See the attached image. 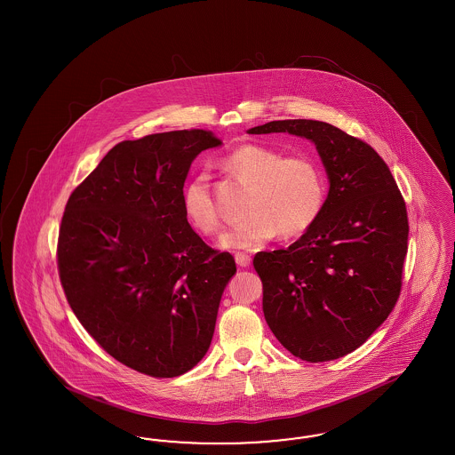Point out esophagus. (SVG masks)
<instances>
[{
  "label": "esophagus",
  "mask_w": 455,
  "mask_h": 455,
  "mask_svg": "<svg viewBox=\"0 0 455 455\" xmlns=\"http://www.w3.org/2000/svg\"><path fill=\"white\" fill-rule=\"evenodd\" d=\"M235 262H236V265H240V267H248L250 262H251V259H250V255H248V253L236 251V253H235Z\"/></svg>",
  "instance_id": "34e87169"
}]
</instances>
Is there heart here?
Instances as JSON below:
<instances>
[{"label":"heart","mask_w":455,"mask_h":455,"mask_svg":"<svg viewBox=\"0 0 455 455\" xmlns=\"http://www.w3.org/2000/svg\"><path fill=\"white\" fill-rule=\"evenodd\" d=\"M221 166L251 187L247 219L221 236L227 248H257L276 234L293 238L308 232L327 202V179L310 155H283L275 148L245 143L225 155ZM187 220L200 234L220 230V212L205 173L187 181L181 192Z\"/></svg>","instance_id":"heart-1"}]
</instances>
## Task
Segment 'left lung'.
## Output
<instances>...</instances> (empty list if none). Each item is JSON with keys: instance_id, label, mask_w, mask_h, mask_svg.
<instances>
[{"instance_id": "left-lung-1", "label": "left lung", "mask_w": 455, "mask_h": 455, "mask_svg": "<svg viewBox=\"0 0 455 455\" xmlns=\"http://www.w3.org/2000/svg\"><path fill=\"white\" fill-rule=\"evenodd\" d=\"M308 138L331 180L315 225L287 250L260 251L263 315L278 342L307 362L344 357L399 300L409 220L403 196L369 143L317 120H278L248 133Z\"/></svg>"}]
</instances>
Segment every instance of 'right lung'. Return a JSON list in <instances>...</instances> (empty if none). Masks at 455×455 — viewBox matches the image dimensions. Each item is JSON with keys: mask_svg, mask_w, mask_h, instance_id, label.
<instances>
[{"mask_svg": "<svg viewBox=\"0 0 455 455\" xmlns=\"http://www.w3.org/2000/svg\"><path fill=\"white\" fill-rule=\"evenodd\" d=\"M208 130L124 140L69 195L56 260L67 300L107 354L155 379L193 369L215 331L234 257L193 232L181 192Z\"/></svg>", "mask_w": 455, "mask_h": 455, "instance_id": "obj_1", "label": "right lung"}]
</instances>
